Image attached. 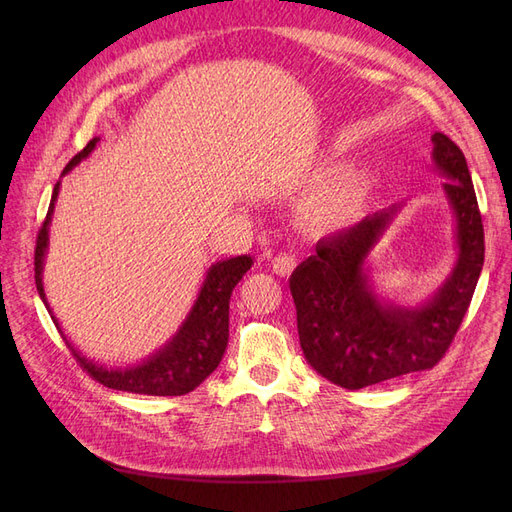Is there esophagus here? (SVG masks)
Returning a JSON list of instances; mask_svg holds the SVG:
<instances>
[{"instance_id": "esophagus-1", "label": "esophagus", "mask_w": 512, "mask_h": 512, "mask_svg": "<svg viewBox=\"0 0 512 512\" xmlns=\"http://www.w3.org/2000/svg\"><path fill=\"white\" fill-rule=\"evenodd\" d=\"M294 267H297V260H294V256H290V254H277L273 258V273H277V275L286 277L294 271Z\"/></svg>"}]
</instances>
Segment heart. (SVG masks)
<instances>
[{"label":"heart","mask_w":512,"mask_h":512,"mask_svg":"<svg viewBox=\"0 0 512 512\" xmlns=\"http://www.w3.org/2000/svg\"><path fill=\"white\" fill-rule=\"evenodd\" d=\"M371 183L361 170H335L324 175L305 198V220L316 228H342L363 213Z\"/></svg>","instance_id":"heart-1"}]
</instances>
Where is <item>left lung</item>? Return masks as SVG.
<instances>
[{"label": "left lung", "instance_id": "8db88e82", "mask_svg": "<svg viewBox=\"0 0 512 512\" xmlns=\"http://www.w3.org/2000/svg\"><path fill=\"white\" fill-rule=\"evenodd\" d=\"M433 166L446 179L455 218L457 260L425 303L397 305L376 292L367 258L404 203L316 243V254L290 275L299 342L322 378L356 391L431 369L466 316L485 260V232L466 156L442 132L431 136Z\"/></svg>", "mask_w": 512, "mask_h": 512}]
</instances>
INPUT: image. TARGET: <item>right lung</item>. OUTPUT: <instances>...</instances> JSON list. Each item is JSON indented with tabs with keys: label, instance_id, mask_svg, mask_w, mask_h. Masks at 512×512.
<instances>
[{
	"label": "right lung",
	"instance_id": "right-lung-1",
	"mask_svg": "<svg viewBox=\"0 0 512 512\" xmlns=\"http://www.w3.org/2000/svg\"><path fill=\"white\" fill-rule=\"evenodd\" d=\"M100 138H91L83 151L76 153V156L68 162L61 177L68 175L70 170L81 164L91 151L96 149ZM59 185L55 183L49 213H46V220L38 232L36 239V288L42 303L49 309V314L59 329L61 337L66 339L68 348L72 350L76 363H79L87 374L98 380L100 384L108 386V389L115 391H128L138 395H185L194 391L200 382H205L215 367L220 365L222 356L228 346V305H230V294L235 286L243 280V275L252 269L254 260L252 256H237V258H226L215 262L209 267L205 282L198 290V297L190 309V314L185 316L177 333L168 339V342L149 354L147 359L141 363L130 365V367H104L100 363H94L87 356H83L81 350H76L68 337L64 335L59 327V320L53 316L51 305L46 301V292L42 284V271H44V258L46 250H49V226L53 220L55 211V200L59 196Z\"/></svg>",
	"mask_w": 512,
	"mask_h": 512
}]
</instances>
